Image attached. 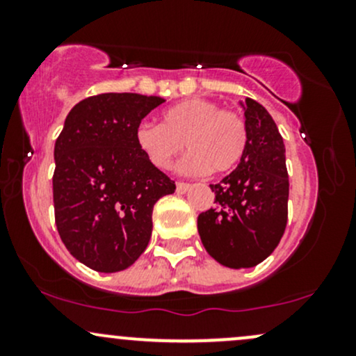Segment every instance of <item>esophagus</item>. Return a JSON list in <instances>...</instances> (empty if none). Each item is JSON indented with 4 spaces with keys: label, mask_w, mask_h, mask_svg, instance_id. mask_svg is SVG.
Instances as JSON below:
<instances>
[{
    "label": "esophagus",
    "mask_w": 356,
    "mask_h": 356,
    "mask_svg": "<svg viewBox=\"0 0 356 356\" xmlns=\"http://www.w3.org/2000/svg\"><path fill=\"white\" fill-rule=\"evenodd\" d=\"M189 189H191V184H187V182H177V184H175V191H177V194H186V192Z\"/></svg>",
    "instance_id": "obj_1"
}]
</instances>
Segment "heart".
I'll use <instances>...</instances> for the list:
<instances>
[{
  "label": "heart",
  "mask_w": 356,
  "mask_h": 356,
  "mask_svg": "<svg viewBox=\"0 0 356 356\" xmlns=\"http://www.w3.org/2000/svg\"><path fill=\"white\" fill-rule=\"evenodd\" d=\"M138 152L155 169L167 170L184 145L189 154L179 165L187 175L229 172L248 147V127L232 110L206 99L179 102L162 113V124L142 120L134 130Z\"/></svg>",
  "instance_id": "b5f03b06"
}]
</instances>
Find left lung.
Wrapping results in <instances>:
<instances>
[{
    "label": "left lung",
    "mask_w": 356,
    "mask_h": 356,
    "mask_svg": "<svg viewBox=\"0 0 356 356\" xmlns=\"http://www.w3.org/2000/svg\"><path fill=\"white\" fill-rule=\"evenodd\" d=\"M248 147L229 175L212 184L216 206L197 218L201 241L219 264L252 268L275 251L288 220L286 149L269 112L256 100L239 102Z\"/></svg>",
    "instance_id": "left-lung-1"
}]
</instances>
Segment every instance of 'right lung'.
I'll return each mask as SVG.
<instances>
[{"mask_svg":"<svg viewBox=\"0 0 356 356\" xmlns=\"http://www.w3.org/2000/svg\"><path fill=\"white\" fill-rule=\"evenodd\" d=\"M161 97L100 93L81 100L55 142L56 229L70 254L99 273L124 271L145 251L154 204L174 181L138 152L134 130Z\"/></svg>","mask_w":356,"mask_h":356,"instance_id":"obj_1","label":"right lung"}]
</instances>
